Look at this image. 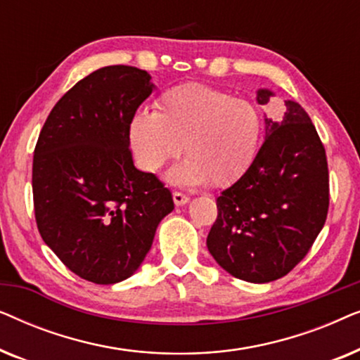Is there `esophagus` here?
Here are the masks:
<instances>
[{
    "mask_svg": "<svg viewBox=\"0 0 360 360\" xmlns=\"http://www.w3.org/2000/svg\"><path fill=\"white\" fill-rule=\"evenodd\" d=\"M188 196L186 195H184V193H180V191H174V203L176 205V206H184V205H186L188 203Z\"/></svg>",
    "mask_w": 360,
    "mask_h": 360,
    "instance_id": "esophagus-1",
    "label": "esophagus"
}]
</instances>
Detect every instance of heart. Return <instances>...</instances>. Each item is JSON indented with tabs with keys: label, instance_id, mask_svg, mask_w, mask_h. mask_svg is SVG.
Segmentation results:
<instances>
[{
	"label": "heart",
	"instance_id": "heart-1",
	"mask_svg": "<svg viewBox=\"0 0 360 360\" xmlns=\"http://www.w3.org/2000/svg\"><path fill=\"white\" fill-rule=\"evenodd\" d=\"M157 111H139L129 126L131 146L146 172H157L184 146L185 162L169 174L175 185L226 186L238 181L257 154L262 116L243 98L218 88L185 83L155 103Z\"/></svg>",
	"mask_w": 360,
	"mask_h": 360
}]
</instances>
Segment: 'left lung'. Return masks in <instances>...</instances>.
<instances>
[{
    "label": "left lung",
    "mask_w": 360,
    "mask_h": 360,
    "mask_svg": "<svg viewBox=\"0 0 360 360\" xmlns=\"http://www.w3.org/2000/svg\"><path fill=\"white\" fill-rule=\"evenodd\" d=\"M274 93L257 90L259 105ZM280 121L265 116V139L249 170L216 200L206 239L226 272L250 283L287 275L311 249L329 206L326 150L308 112L285 101Z\"/></svg>",
    "instance_id": "obj_1"
}]
</instances>
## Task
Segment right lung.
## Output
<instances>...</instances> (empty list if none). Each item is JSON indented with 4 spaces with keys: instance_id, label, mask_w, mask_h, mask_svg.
I'll list each match as a JSON object with an SVG mask.
<instances>
[{
    "instance_id": "1",
    "label": "right lung",
    "mask_w": 360,
    "mask_h": 360,
    "mask_svg": "<svg viewBox=\"0 0 360 360\" xmlns=\"http://www.w3.org/2000/svg\"><path fill=\"white\" fill-rule=\"evenodd\" d=\"M150 78L129 65L90 73L52 108L34 149L39 233L73 274L98 285L131 277L174 210L170 190L137 170L129 150Z\"/></svg>"
}]
</instances>
